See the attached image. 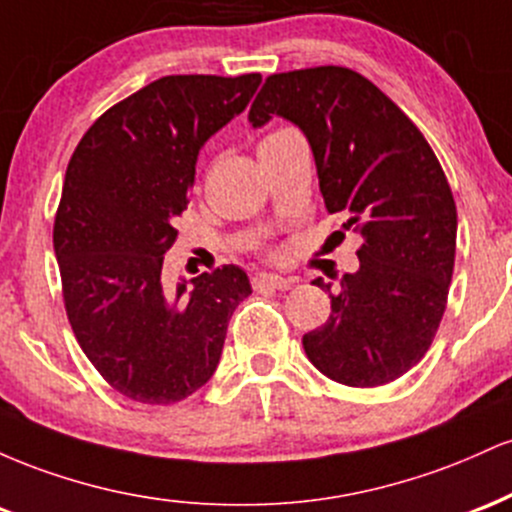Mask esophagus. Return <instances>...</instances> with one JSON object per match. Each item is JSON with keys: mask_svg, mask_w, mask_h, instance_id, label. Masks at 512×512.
<instances>
[{"mask_svg": "<svg viewBox=\"0 0 512 512\" xmlns=\"http://www.w3.org/2000/svg\"><path fill=\"white\" fill-rule=\"evenodd\" d=\"M252 286L255 289H276V291H286L291 289V279H284L279 274H255L252 276Z\"/></svg>", "mask_w": 512, "mask_h": 512, "instance_id": "34e87169", "label": "esophagus"}]
</instances>
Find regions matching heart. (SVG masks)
<instances>
[{
    "mask_svg": "<svg viewBox=\"0 0 512 512\" xmlns=\"http://www.w3.org/2000/svg\"><path fill=\"white\" fill-rule=\"evenodd\" d=\"M284 132H289V127H281V129H274V132H269V134H267V137H264V139H262V142H269V139L279 137V134H284ZM262 142H260V144H262Z\"/></svg>",
    "mask_w": 512,
    "mask_h": 512,
    "instance_id": "1",
    "label": "heart"
}]
</instances>
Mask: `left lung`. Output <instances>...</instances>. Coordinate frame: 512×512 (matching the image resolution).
Instances as JSON below:
<instances>
[{
  "label": "left lung",
  "instance_id": "1",
  "mask_svg": "<svg viewBox=\"0 0 512 512\" xmlns=\"http://www.w3.org/2000/svg\"><path fill=\"white\" fill-rule=\"evenodd\" d=\"M281 115L313 149L330 214L363 236L358 272L330 293L332 313L303 334L310 363L349 387L402 378L443 320L455 267L457 209L431 144L366 76L346 67L272 74L250 105L262 127Z\"/></svg>",
  "mask_w": 512,
  "mask_h": 512
}]
</instances>
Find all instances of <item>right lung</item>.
Segmentation results:
<instances>
[{"mask_svg": "<svg viewBox=\"0 0 512 512\" xmlns=\"http://www.w3.org/2000/svg\"><path fill=\"white\" fill-rule=\"evenodd\" d=\"M260 81L163 76L105 110L69 158L52 231L64 310L93 368L134 402L173 404L207 383L228 320L252 293L236 264L175 291L161 272L199 149Z\"/></svg>", "mask_w": 512, "mask_h": 512, "instance_id": "add662e5", "label": "right lung"}]
</instances>
